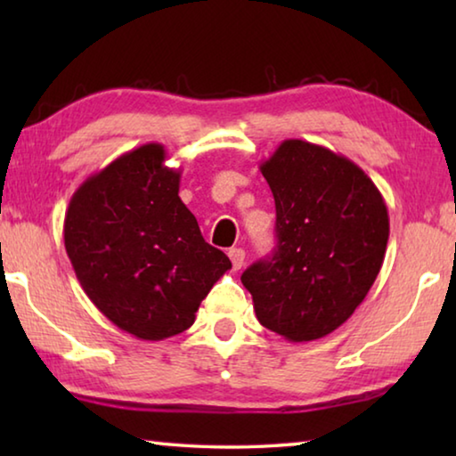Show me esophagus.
I'll list each match as a JSON object with an SVG mask.
<instances>
[{
    "instance_id": "34e87169",
    "label": "esophagus",
    "mask_w": 456,
    "mask_h": 456,
    "mask_svg": "<svg viewBox=\"0 0 456 456\" xmlns=\"http://www.w3.org/2000/svg\"><path fill=\"white\" fill-rule=\"evenodd\" d=\"M229 259L233 264V269H241L245 264V251L239 249V247H233V249H229Z\"/></svg>"
}]
</instances>
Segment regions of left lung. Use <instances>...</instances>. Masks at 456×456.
<instances>
[{
  "label": "left lung",
  "mask_w": 456,
  "mask_h": 456,
  "mask_svg": "<svg viewBox=\"0 0 456 456\" xmlns=\"http://www.w3.org/2000/svg\"><path fill=\"white\" fill-rule=\"evenodd\" d=\"M259 171L275 199L277 249L241 283L261 326L312 342L364 302L386 256L388 209L356 163L299 138L283 141Z\"/></svg>",
  "instance_id": "8db88e82"
}]
</instances>
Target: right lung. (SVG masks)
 <instances>
[{"label":"right lung","mask_w":456,"mask_h":456,"mask_svg":"<svg viewBox=\"0 0 456 456\" xmlns=\"http://www.w3.org/2000/svg\"><path fill=\"white\" fill-rule=\"evenodd\" d=\"M146 142L90 175L70 199L64 247L90 302L138 339L181 334L231 269L179 197L181 168Z\"/></svg>","instance_id":"right-lung-1"}]
</instances>
